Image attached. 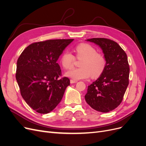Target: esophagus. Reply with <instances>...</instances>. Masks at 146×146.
Here are the masks:
<instances>
[{"label": "esophagus", "instance_id": "esophagus-1", "mask_svg": "<svg viewBox=\"0 0 146 146\" xmlns=\"http://www.w3.org/2000/svg\"><path fill=\"white\" fill-rule=\"evenodd\" d=\"M70 83H76V82H77V80H70Z\"/></svg>", "mask_w": 146, "mask_h": 146}]
</instances>
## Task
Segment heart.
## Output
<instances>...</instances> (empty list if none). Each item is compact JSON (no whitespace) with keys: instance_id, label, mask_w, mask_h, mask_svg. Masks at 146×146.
Instances as JSON below:
<instances>
[{"instance_id":"obj_1","label":"heart","mask_w":146,"mask_h":146,"mask_svg":"<svg viewBox=\"0 0 146 146\" xmlns=\"http://www.w3.org/2000/svg\"><path fill=\"white\" fill-rule=\"evenodd\" d=\"M76 58L82 60L80 63L81 68H73L66 73V76L75 80L86 79L92 76L98 78L100 76L107 66V60L104 55L98 53L96 48L88 44H80L75 48ZM76 58L68 50H65L60 58L61 65L64 69L72 68Z\"/></svg>"}]
</instances>
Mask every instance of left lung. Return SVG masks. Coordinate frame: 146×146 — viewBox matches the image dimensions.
<instances>
[{"label":"left lung","mask_w":146,"mask_h":146,"mask_svg":"<svg viewBox=\"0 0 146 146\" xmlns=\"http://www.w3.org/2000/svg\"><path fill=\"white\" fill-rule=\"evenodd\" d=\"M99 45L107 60L104 72L88 86L85 100L91 108L108 113L121 104L129 83L130 68L126 53L111 39L94 38L87 39Z\"/></svg>","instance_id":"8db88e82"}]
</instances>
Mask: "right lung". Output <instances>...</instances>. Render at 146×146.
<instances>
[{
	"label": "right lung",
	"mask_w": 146,
	"mask_h": 146,
	"mask_svg": "<svg viewBox=\"0 0 146 146\" xmlns=\"http://www.w3.org/2000/svg\"><path fill=\"white\" fill-rule=\"evenodd\" d=\"M74 39H49L31 44L17 61L16 78L21 94L35 111L47 114L62 99L69 79L61 78L57 60Z\"/></svg>",
	"instance_id": "add662e5"
}]
</instances>
